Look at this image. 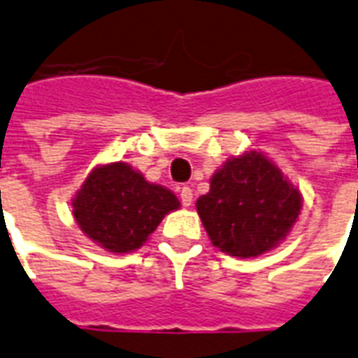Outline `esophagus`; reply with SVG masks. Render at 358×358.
<instances>
[{
    "instance_id": "esophagus-1",
    "label": "esophagus",
    "mask_w": 358,
    "mask_h": 358,
    "mask_svg": "<svg viewBox=\"0 0 358 358\" xmlns=\"http://www.w3.org/2000/svg\"><path fill=\"white\" fill-rule=\"evenodd\" d=\"M181 202H183V206H191L192 204V189L191 187H183V189H181Z\"/></svg>"
}]
</instances>
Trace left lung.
Masks as SVG:
<instances>
[{
	"label": "left lung",
	"instance_id": "8db88e82",
	"mask_svg": "<svg viewBox=\"0 0 358 358\" xmlns=\"http://www.w3.org/2000/svg\"><path fill=\"white\" fill-rule=\"evenodd\" d=\"M301 192L260 152L231 158L196 200L212 245L239 258H255L287 237L301 212Z\"/></svg>",
	"mask_w": 358,
	"mask_h": 358
}]
</instances>
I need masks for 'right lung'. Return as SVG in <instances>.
<instances>
[{"mask_svg": "<svg viewBox=\"0 0 358 358\" xmlns=\"http://www.w3.org/2000/svg\"><path fill=\"white\" fill-rule=\"evenodd\" d=\"M177 208L173 192L148 183L143 173L123 162L92 169L73 199L78 227L115 255L143 247L164 215Z\"/></svg>", "mask_w": 358, "mask_h": 358, "instance_id": "1", "label": "right lung"}]
</instances>
